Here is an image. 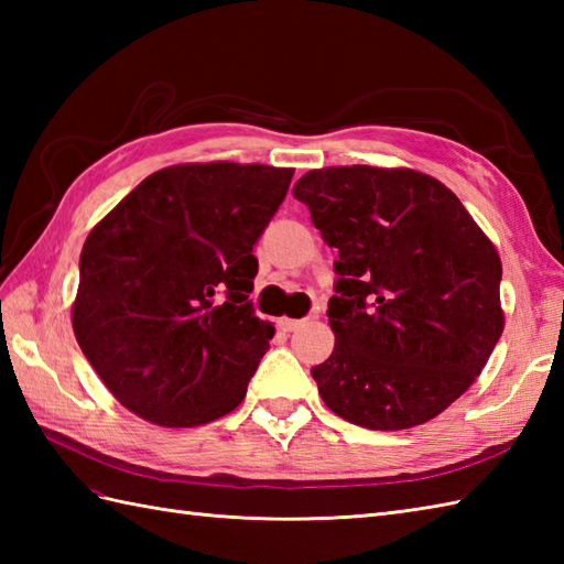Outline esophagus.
I'll return each mask as SVG.
<instances>
[{
    "instance_id": "34e87169",
    "label": "esophagus",
    "mask_w": 564,
    "mask_h": 564,
    "mask_svg": "<svg viewBox=\"0 0 564 564\" xmlns=\"http://www.w3.org/2000/svg\"><path fill=\"white\" fill-rule=\"evenodd\" d=\"M303 325H305V319H291V317H281L279 319V327L283 332H295V329H301Z\"/></svg>"
}]
</instances>
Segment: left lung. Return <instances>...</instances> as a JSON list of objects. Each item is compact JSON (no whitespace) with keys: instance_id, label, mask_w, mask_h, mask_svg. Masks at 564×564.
<instances>
[{"instance_id":"obj_1","label":"left lung","mask_w":564,"mask_h":564,"mask_svg":"<svg viewBox=\"0 0 564 564\" xmlns=\"http://www.w3.org/2000/svg\"><path fill=\"white\" fill-rule=\"evenodd\" d=\"M293 196L339 249L334 351L313 368L334 414L400 431L446 410L482 373L505 329L501 261L458 196L414 170H313Z\"/></svg>"}]
</instances>
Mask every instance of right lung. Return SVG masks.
I'll list each match as a JSON object with an SVG mask.
<instances>
[{
    "label": "right lung",
    "mask_w": 564,
    "mask_h": 564,
    "mask_svg": "<svg viewBox=\"0 0 564 564\" xmlns=\"http://www.w3.org/2000/svg\"><path fill=\"white\" fill-rule=\"evenodd\" d=\"M293 170L174 164L140 182L89 232L72 329L104 386L170 429L230 414L269 349L249 293L251 254Z\"/></svg>",
    "instance_id": "right-lung-1"
}]
</instances>
